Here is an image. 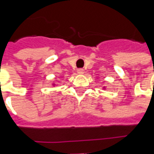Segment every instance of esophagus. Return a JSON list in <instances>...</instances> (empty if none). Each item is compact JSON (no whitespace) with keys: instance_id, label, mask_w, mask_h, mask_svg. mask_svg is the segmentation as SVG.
I'll use <instances>...</instances> for the list:
<instances>
[{"instance_id":"esophagus-1","label":"esophagus","mask_w":154,"mask_h":154,"mask_svg":"<svg viewBox=\"0 0 154 154\" xmlns=\"http://www.w3.org/2000/svg\"><path fill=\"white\" fill-rule=\"evenodd\" d=\"M77 73H78V74H83L84 73V69H82V68H79V69H77Z\"/></svg>"}]
</instances>
